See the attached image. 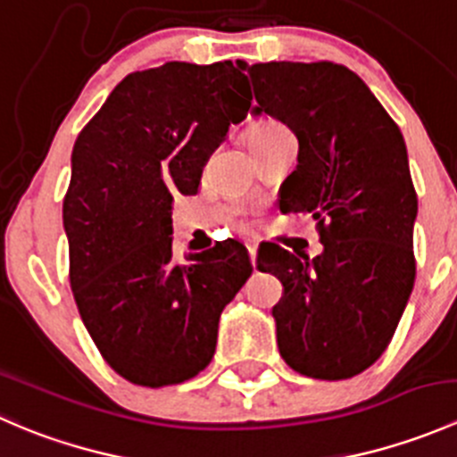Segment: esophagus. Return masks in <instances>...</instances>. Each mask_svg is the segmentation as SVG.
Masks as SVG:
<instances>
[{
  "instance_id": "1",
  "label": "esophagus",
  "mask_w": 457,
  "mask_h": 457,
  "mask_svg": "<svg viewBox=\"0 0 457 457\" xmlns=\"http://www.w3.org/2000/svg\"><path fill=\"white\" fill-rule=\"evenodd\" d=\"M247 254H250V261H252V265L256 267V254H258V247H256V243H247Z\"/></svg>"
}]
</instances>
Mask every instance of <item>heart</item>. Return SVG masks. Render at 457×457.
Wrapping results in <instances>:
<instances>
[{
    "label": "heart",
    "instance_id": "b5f03b06",
    "mask_svg": "<svg viewBox=\"0 0 457 457\" xmlns=\"http://www.w3.org/2000/svg\"><path fill=\"white\" fill-rule=\"evenodd\" d=\"M280 128H283V126H278L276 121H270V119H265V121H258V123H254V126H252L250 139H256V137H265V135H270V132L280 130Z\"/></svg>",
    "mask_w": 457,
    "mask_h": 457
}]
</instances>
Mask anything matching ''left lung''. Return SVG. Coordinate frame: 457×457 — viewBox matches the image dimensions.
<instances>
[{"label": "left lung", "instance_id": "left-lung-1", "mask_svg": "<svg viewBox=\"0 0 457 457\" xmlns=\"http://www.w3.org/2000/svg\"><path fill=\"white\" fill-rule=\"evenodd\" d=\"M252 114H270L298 139V165L280 212H310L322 254L270 245L258 270L283 283L271 310L283 361L318 380L365 371L389 345L416 280L418 196L403 132L349 68L270 62L247 68Z\"/></svg>", "mask_w": 457, "mask_h": 457}]
</instances>
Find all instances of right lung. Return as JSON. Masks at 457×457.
I'll list each match as a JSON object with an SVG mask.
<instances>
[{
  "label": "right lung",
  "instance_id": "obj_1",
  "mask_svg": "<svg viewBox=\"0 0 457 457\" xmlns=\"http://www.w3.org/2000/svg\"><path fill=\"white\" fill-rule=\"evenodd\" d=\"M245 62H168L121 81L72 147L63 229L87 334L126 380L179 385L210 365L219 318L252 274L238 241L172 258L174 196L250 110Z\"/></svg>",
  "mask_w": 457,
  "mask_h": 457
}]
</instances>
